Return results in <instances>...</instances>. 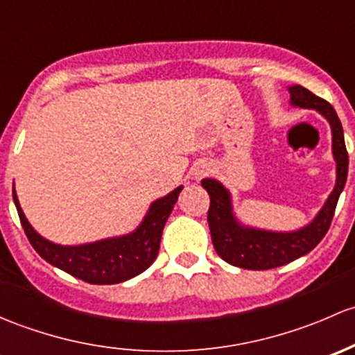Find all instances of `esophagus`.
<instances>
[{"label": "esophagus", "instance_id": "esophagus-1", "mask_svg": "<svg viewBox=\"0 0 355 355\" xmlns=\"http://www.w3.org/2000/svg\"><path fill=\"white\" fill-rule=\"evenodd\" d=\"M211 173V166L208 162H198L195 166V169H193V178L195 179H202L205 176H208V174Z\"/></svg>", "mask_w": 355, "mask_h": 355}]
</instances>
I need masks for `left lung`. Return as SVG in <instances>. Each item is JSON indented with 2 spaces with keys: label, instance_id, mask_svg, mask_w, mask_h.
Segmentation results:
<instances>
[{
  "label": "left lung",
  "instance_id": "obj_1",
  "mask_svg": "<svg viewBox=\"0 0 355 355\" xmlns=\"http://www.w3.org/2000/svg\"><path fill=\"white\" fill-rule=\"evenodd\" d=\"M291 105L299 109H314L320 112L331 130V153L335 160V186L327 202L311 222L295 231H270L241 222L234 211L232 195L220 181L214 178L202 179V186L210 195L208 227L215 251L229 265L248 270H268L287 265L304 257L316 248L328 232L340 193L345 188L349 155L343 140L342 123L335 109L301 85L287 87Z\"/></svg>",
  "mask_w": 355,
  "mask_h": 355
}]
</instances>
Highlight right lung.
<instances>
[{
  "instance_id": "obj_1",
  "label": "right lung",
  "mask_w": 355,
  "mask_h": 355,
  "mask_svg": "<svg viewBox=\"0 0 355 355\" xmlns=\"http://www.w3.org/2000/svg\"><path fill=\"white\" fill-rule=\"evenodd\" d=\"M182 186H178L162 198L153 200L137 229L123 236L105 237L83 244H56L41 236L25 217L13 186V202L21 227L32 248L56 268L96 286L126 282L140 275L155 261L164 225L173 211Z\"/></svg>"
}]
</instances>
